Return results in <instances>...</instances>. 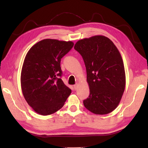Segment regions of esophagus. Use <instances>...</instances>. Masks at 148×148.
<instances>
[{
  "label": "esophagus",
  "mask_w": 148,
  "mask_h": 148,
  "mask_svg": "<svg viewBox=\"0 0 148 148\" xmlns=\"http://www.w3.org/2000/svg\"><path fill=\"white\" fill-rule=\"evenodd\" d=\"M77 87H78V85H77V84H75L74 86V88L75 90H77Z\"/></svg>",
  "instance_id": "34e87169"
}]
</instances>
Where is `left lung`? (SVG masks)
Segmentation results:
<instances>
[{
  "label": "left lung",
  "instance_id": "obj_1",
  "mask_svg": "<svg viewBox=\"0 0 148 148\" xmlns=\"http://www.w3.org/2000/svg\"><path fill=\"white\" fill-rule=\"evenodd\" d=\"M74 49L84 59L89 96L84 106L95 114H109L118 106L125 87L123 61L112 40L98 35L77 41Z\"/></svg>",
  "mask_w": 148,
  "mask_h": 148
}]
</instances>
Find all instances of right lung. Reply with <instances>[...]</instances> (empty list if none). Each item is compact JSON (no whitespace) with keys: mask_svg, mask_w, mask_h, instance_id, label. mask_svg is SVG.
<instances>
[{"mask_svg":"<svg viewBox=\"0 0 148 148\" xmlns=\"http://www.w3.org/2000/svg\"><path fill=\"white\" fill-rule=\"evenodd\" d=\"M74 43L44 39L29 50L21 74V86L25 99L36 113L47 116L64 106L71 89L61 79V60Z\"/></svg>","mask_w":148,"mask_h":148,"instance_id":"obj_1","label":"right lung"}]
</instances>
